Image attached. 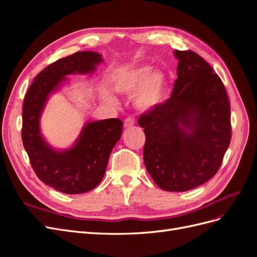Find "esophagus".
Returning a JSON list of instances; mask_svg holds the SVG:
<instances>
[{"label":"esophagus","instance_id":"obj_1","mask_svg":"<svg viewBox=\"0 0 257 257\" xmlns=\"http://www.w3.org/2000/svg\"><path fill=\"white\" fill-rule=\"evenodd\" d=\"M135 124V119L133 116H128V118L125 119L124 121V127H132Z\"/></svg>","mask_w":257,"mask_h":257}]
</instances>
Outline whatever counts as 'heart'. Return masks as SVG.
<instances>
[{"label": "heart", "mask_w": 257, "mask_h": 257, "mask_svg": "<svg viewBox=\"0 0 257 257\" xmlns=\"http://www.w3.org/2000/svg\"><path fill=\"white\" fill-rule=\"evenodd\" d=\"M112 89L119 94H133V105L139 111H151L164 102L167 91V78L159 69L152 71L149 65H141L120 74L112 82ZM105 99L113 102L110 94Z\"/></svg>", "instance_id": "obj_1"}]
</instances>
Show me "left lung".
Instances as JSON below:
<instances>
[{"label": "left lung", "instance_id": "left-lung-1", "mask_svg": "<svg viewBox=\"0 0 257 257\" xmlns=\"http://www.w3.org/2000/svg\"><path fill=\"white\" fill-rule=\"evenodd\" d=\"M178 78L165 103L143 113L144 162L159 188L185 192L219 170L231 138L230 106L222 80L191 50H175Z\"/></svg>", "mask_w": 257, "mask_h": 257}]
</instances>
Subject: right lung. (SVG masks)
<instances>
[{
	"mask_svg": "<svg viewBox=\"0 0 257 257\" xmlns=\"http://www.w3.org/2000/svg\"><path fill=\"white\" fill-rule=\"evenodd\" d=\"M103 61L94 51H80L60 59L38 74L25 96L22 107V143L31 166L45 184L65 194L93 190L105 175L109 155L122 134L120 119L85 123L75 145L56 150L41 133L42 112L52 92L71 74H91Z\"/></svg>",
	"mask_w": 257,
	"mask_h": 257,
	"instance_id": "1",
	"label": "right lung"
}]
</instances>
